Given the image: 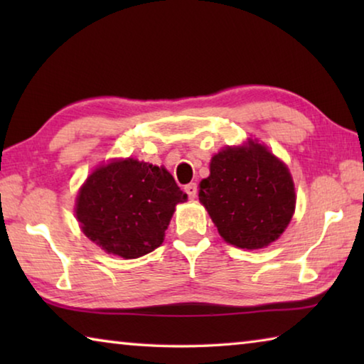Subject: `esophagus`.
Listing matches in <instances>:
<instances>
[{
	"label": "esophagus",
	"mask_w": 364,
	"mask_h": 364,
	"mask_svg": "<svg viewBox=\"0 0 364 364\" xmlns=\"http://www.w3.org/2000/svg\"><path fill=\"white\" fill-rule=\"evenodd\" d=\"M184 189H186L189 199H196V197H197V184L196 183L188 184V186L184 188Z\"/></svg>",
	"instance_id": "1"
}]
</instances>
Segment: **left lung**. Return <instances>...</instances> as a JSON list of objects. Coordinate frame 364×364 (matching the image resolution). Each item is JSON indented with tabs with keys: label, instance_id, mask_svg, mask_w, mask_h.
Instances as JSON below:
<instances>
[{
	"label": "left lung",
	"instance_id": "left-lung-1",
	"mask_svg": "<svg viewBox=\"0 0 364 364\" xmlns=\"http://www.w3.org/2000/svg\"><path fill=\"white\" fill-rule=\"evenodd\" d=\"M199 200L226 242L252 250L276 241L286 230L295 191L286 165L249 141V146L226 147L213 156Z\"/></svg>",
	"mask_w": 364,
	"mask_h": 364
}]
</instances>
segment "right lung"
I'll list each match as a JSON object with an SVG mask.
<instances>
[{
	"mask_svg": "<svg viewBox=\"0 0 364 364\" xmlns=\"http://www.w3.org/2000/svg\"><path fill=\"white\" fill-rule=\"evenodd\" d=\"M186 199L167 170L127 159L90 175L75 212L83 232L100 247L138 258L162 244L176 204Z\"/></svg>",
	"mask_w": 364,
	"mask_h": 364,
	"instance_id": "right-lung-1",
	"label": "right lung"
}]
</instances>
